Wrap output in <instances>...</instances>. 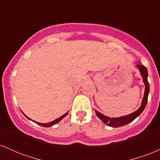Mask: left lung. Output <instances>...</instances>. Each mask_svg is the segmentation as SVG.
<instances>
[{
  "instance_id": "left-lung-1",
  "label": "left lung",
  "mask_w": 160,
  "mask_h": 160,
  "mask_svg": "<svg viewBox=\"0 0 160 160\" xmlns=\"http://www.w3.org/2000/svg\"><path fill=\"white\" fill-rule=\"evenodd\" d=\"M137 67L139 71H140L141 75L142 76L143 81H144V83L145 85L144 95V98H143L142 102H141V107L139 108L136 111L132 113L131 114L123 116V117H117V118H111V117H107V116L102 114V113H101L100 112L95 111V113H96V115L98 116V118L100 119V120H102L104 123L107 124L108 126H111V127H113V128L120 127V126H125V125L132 122L136 117H138V116L142 113V111H144L145 107H146L147 102H148V94H149V91H150L149 82H148V70H147L145 66L141 65L140 64L137 65Z\"/></svg>"
}]
</instances>
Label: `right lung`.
<instances>
[{"label":"right lung","instance_id":"1","mask_svg":"<svg viewBox=\"0 0 160 160\" xmlns=\"http://www.w3.org/2000/svg\"><path fill=\"white\" fill-rule=\"evenodd\" d=\"M68 114V112L67 113H65V114L64 115H62V117H60L59 118H57L56 120H53V121H52V122H48V123H40V122H35L37 124H38V125H40V126H44V127H50V126H53V125H55V124H56V123H58V122H59L60 120H62V119L64 118V117H65L66 115ZM25 115V114H24ZM25 117H27L28 119H29L28 117H27V116H25ZM29 120H31V119H29Z\"/></svg>","mask_w":160,"mask_h":160}]
</instances>
